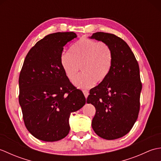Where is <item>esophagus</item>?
I'll list each match as a JSON object with an SVG mask.
<instances>
[{"instance_id": "esophagus-1", "label": "esophagus", "mask_w": 161, "mask_h": 161, "mask_svg": "<svg viewBox=\"0 0 161 161\" xmlns=\"http://www.w3.org/2000/svg\"><path fill=\"white\" fill-rule=\"evenodd\" d=\"M83 93H84V96H85V97H86V98H87L88 94H89V93H88V91L87 90H84L83 91Z\"/></svg>"}]
</instances>
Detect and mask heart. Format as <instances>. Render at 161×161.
Masks as SVG:
<instances>
[{
    "label": "heart",
    "mask_w": 161,
    "mask_h": 161,
    "mask_svg": "<svg viewBox=\"0 0 161 161\" xmlns=\"http://www.w3.org/2000/svg\"><path fill=\"white\" fill-rule=\"evenodd\" d=\"M112 63V54L107 45L89 39H81L74 43L69 53H62L60 64L65 75L73 80L80 70L74 84L81 89L93 86L107 77Z\"/></svg>",
    "instance_id": "1"
}]
</instances>
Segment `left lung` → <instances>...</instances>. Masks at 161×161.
<instances>
[{
	"label": "left lung",
	"instance_id": "obj_1",
	"mask_svg": "<svg viewBox=\"0 0 161 161\" xmlns=\"http://www.w3.org/2000/svg\"><path fill=\"white\" fill-rule=\"evenodd\" d=\"M90 38L104 43L112 54L107 77L90 90L87 98L96 110L92 128L104 139L119 138L130 131L138 116L142 90L138 63L127 43L115 35L98 32Z\"/></svg>",
	"mask_w": 161,
	"mask_h": 161
}]
</instances>
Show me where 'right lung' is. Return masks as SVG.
I'll return each mask as SVG.
<instances>
[{
  "label": "right lung",
  "instance_id": "add662e5",
  "mask_svg": "<svg viewBox=\"0 0 161 161\" xmlns=\"http://www.w3.org/2000/svg\"><path fill=\"white\" fill-rule=\"evenodd\" d=\"M73 32L50 34L39 41L24 60L19 84V101L27 129L46 142L65 138L69 118L86 103L65 75L60 64L64 46L76 38Z\"/></svg>",
  "mask_w": 161,
  "mask_h": 161
}]
</instances>
